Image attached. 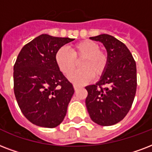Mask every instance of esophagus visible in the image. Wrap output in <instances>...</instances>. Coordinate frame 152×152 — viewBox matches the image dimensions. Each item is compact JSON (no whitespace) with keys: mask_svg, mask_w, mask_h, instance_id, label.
I'll return each mask as SVG.
<instances>
[{"mask_svg":"<svg viewBox=\"0 0 152 152\" xmlns=\"http://www.w3.org/2000/svg\"><path fill=\"white\" fill-rule=\"evenodd\" d=\"M79 88L80 86H77V85H74V89H75V90H77Z\"/></svg>","mask_w":152,"mask_h":152,"instance_id":"1","label":"esophagus"}]
</instances>
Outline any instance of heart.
Segmentation results:
<instances>
[{
  "instance_id": "heart-1",
  "label": "heart",
  "mask_w": 152,
  "mask_h": 152,
  "mask_svg": "<svg viewBox=\"0 0 152 152\" xmlns=\"http://www.w3.org/2000/svg\"><path fill=\"white\" fill-rule=\"evenodd\" d=\"M80 62V70L72 73ZM55 61L60 70L65 75H69V80L76 85L84 84L95 77L102 76L108 66V57L105 53L100 50V46L92 40H83L72 46L71 51L66 48H61L55 54Z\"/></svg>"
}]
</instances>
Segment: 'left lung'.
Returning a JSON list of instances; mask_svg holds the SVG:
<instances>
[{
  "mask_svg": "<svg viewBox=\"0 0 152 152\" xmlns=\"http://www.w3.org/2000/svg\"><path fill=\"white\" fill-rule=\"evenodd\" d=\"M89 39L104 45L108 66L96 84L86 86V105L94 123L110 126L122 121L131 109L137 86L136 62L126 45L113 36L102 34Z\"/></svg>",
  "mask_w": 152,
  "mask_h": 152,
  "instance_id": "1",
  "label": "left lung"
}]
</instances>
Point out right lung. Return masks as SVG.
Listing matches in <instances>:
<instances>
[{
    "label": "right lung",
    "instance_id": "add662e5",
    "mask_svg": "<svg viewBox=\"0 0 152 152\" xmlns=\"http://www.w3.org/2000/svg\"><path fill=\"white\" fill-rule=\"evenodd\" d=\"M75 39L42 34L27 43L13 67L14 94L26 118L52 129L63 122L75 89L55 61L57 50Z\"/></svg>",
    "mask_w": 152,
    "mask_h": 152
}]
</instances>
